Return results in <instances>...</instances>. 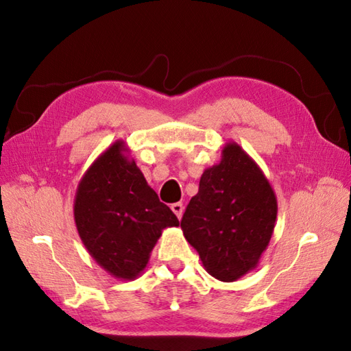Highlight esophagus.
<instances>
[{
	"label": "esophagus",
	"mask_w": 351,
	"mask_h": 351,
	"mask_svg": "<svg viewBox=\"0 0 351 351\" xmlns=\"http://www.w3.org/2000/svg\"><path fill=\"white\" fill-rule=\"evenodd\" d=\"M171 211L175 213V215H176L178 219H181L182 217V213H184V205L181 202H176V204L171 205Z\"/></svg>",
	"instance_id": "obj_1"
}]
</instances>
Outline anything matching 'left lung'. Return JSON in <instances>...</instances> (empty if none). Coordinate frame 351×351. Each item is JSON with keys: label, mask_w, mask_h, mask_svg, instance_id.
Segmentation results:
<instances>
[{"label": "left lung", "mask_w": 351, "mask_h": 351, "mask_svg": "<svg viewBox=\"0 0 351 351\" xmlns=\"http://www.w3.org/2000/svg\"><path fill=\"white\" fill-rule=\"evenodd\" d=\"M276 217L278 199L264 171L230 141L220 162L200 176L181 228L205 270L221 282H234L256 268L271 240Z\"/></svg>", "instance_id": "obj_1"}]
</instances>
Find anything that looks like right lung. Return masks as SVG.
<instances>
[{
    "instance_id": "1",
    "label": "right lung",
    "mask_w": 351,
    "mask_h": 351,
    "mask_svg": "<svg viewBox=\"0 0 351 351\" xmlns=\"http://www.w3.org/2000/svg\"><path fill=\"white\" fill-rule=\"evenodd\" d=\"M73 219L90 256L122 280L138 278L162 230L180 226L130 158L123 140L104 151L81 178Z\"/></svg>"
}]
</instances>
